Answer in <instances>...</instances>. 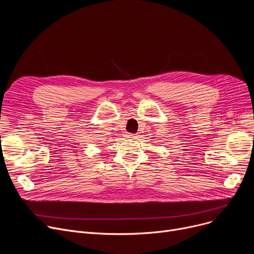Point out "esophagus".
Listing matches in <instances>:
<instances>
[{
  "label": "esophagus",
  "instance_id": "1",
  "mask_svg": "<svg viewBox=\"0 0 254 254\" xmlns=\"http://www.w3.org/2000/svg\"><path fill=\"white\" fill-rule=\"evenodd\" d=\"M127 138H132V139H137V138H138V135H137V134H127Z\"/></svg>",
  "mask_w": 254,
  "mask_h": 254
}]
</instances>
